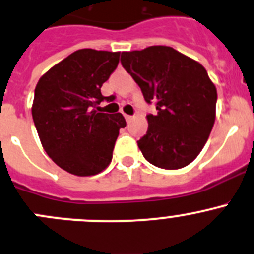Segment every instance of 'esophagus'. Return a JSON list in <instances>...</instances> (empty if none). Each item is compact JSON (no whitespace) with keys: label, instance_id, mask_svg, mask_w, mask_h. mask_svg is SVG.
I'll list each match as a JSON object with an SVG mask.
<instances>
[{"label":"esophagus","instance_id":"esophagus-1","mask_svg":"<svg viewBox=\"0 0 254 254\" xmlns=\"http://www.w3.org/2000/svg\"><path fill=\"white\" fill-rule=\"evenodd\" d=\"M124 118H125V120H127V123L130 122V120H132V118L134 117H131V115H127V114H124Z\"/></svg>","mask_w":254,"mask_h":254}]
</instances>
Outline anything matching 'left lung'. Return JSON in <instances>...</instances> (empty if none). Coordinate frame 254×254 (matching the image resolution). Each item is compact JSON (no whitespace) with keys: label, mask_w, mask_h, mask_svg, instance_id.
<instances>
[{"label":"left lung","mask_w":254,"mask_h":254,"mask_svg":"<svg viewBox=\"0 0 254 254\" xmlns=\"http://www.w3.org/2000/svg\"><path fill=\"white\" fill-rule=\"evenodd\" d=\"M122 64L157 114L137 146L150 164L176 170L193 161L205 146L216 119L217 90L197 61L172 47L151 46L123 52Z\"/></svg>","instance_id":"obj_1"}]
</instances>
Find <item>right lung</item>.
Returning <instances> with one entry per match:
<instances>
[{
	"label": "right lung",
	"mask_w": 254,
	"mask_h": 254,
	"mask_svg": "<svg viewBox=\"0 0 254 254\" xmlns=\"http://www.w3.org/2000/svg\"><path fill=\"white\" fill-rule=\"evenodd\" d=\"M120 52L84 48L57 63L39 78L32 117L48 156L69 174L93 176L109 166L119 130L120 113H99L100 88L119 63Z\"/></svg>",
	"instance_id": "obj_1"
}]
</instances>
